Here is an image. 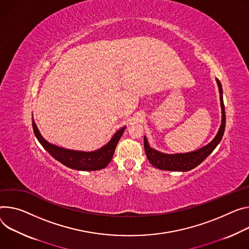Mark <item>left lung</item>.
I'll list each match as a JSON object with an SVG mask.
<instances>
[{"label": "left lung", "instance_id": "left-lung-1", "mask_svg": "<svg viewBox=\"0 0 249 249\" xmlns=\"http://www.w3.org/2000/svg\"><path fill=\"white\" fill-rule=\"evenodd\" d=\"M216 83L218 85L219 91V99L221 106V125L213 140L198 150L190 152V153H180V154H165L162 152L157 151L150 147L148 140L144 137V148L146 152V156L149 162L160 170L166 171H178V172H187L190 171L196 166H198L206 158L212 154V152L215 149L218 143L221 141L224 129H225V111L224 104L222 98V87L221 83L218 79H216Z\"/></svg>", "mask_w": 249, "mask_h": 249}]
</instances>
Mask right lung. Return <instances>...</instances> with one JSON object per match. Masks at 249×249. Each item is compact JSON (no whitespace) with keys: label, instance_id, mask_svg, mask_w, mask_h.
Segmentation results:
<instances>
[{"label":"right lung","instance_id":"add662e5","mask_svg":"<svg viewBox=\"0 0 249 249\" xmlns=\"http://www.w3.org/2000/svg\"><path fill=\"white\" fill-rule=\"evenodd\" d=\"M33 129L36 139L41 144V146L46 149L55 160H57L64 166L77 171H97L104 169L111 162L112 157L115 152V148L122 136L124 130L126 129V126L122 127L113 135V137L106 145H104L98 150L91 152L64 149L49 143L41 136V134L39 133L34 121V118Z\"/></svg>","mask_w":249,"mask_h":249}]
</instances>
